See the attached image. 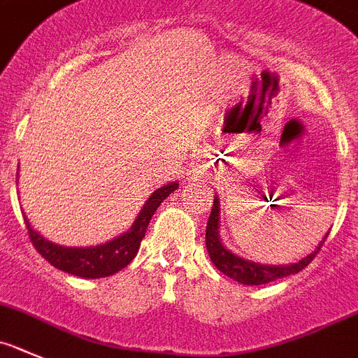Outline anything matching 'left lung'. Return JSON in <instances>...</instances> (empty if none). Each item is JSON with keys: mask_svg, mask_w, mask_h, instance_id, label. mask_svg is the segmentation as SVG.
<instances>
[{"mask_svg": "<svg viewBox=\"0 0 358 358\" xmlns=\"http://www.w3.org/2000/svg\"><path fill=\"white\" fill-rule=\"evenodd\" d=\"M328 234L324 235L323 241L317 244L310 255L301 259L296 264H289V266H264V264L251 262V260L243 259V257L235 255L221 243V235H219V199L217 196L214 198V205H212L210 217L207 223V235H205V243H207L208 257L223 275L230 276L235 282L244 283V285H262V283L275 282L278 278H285L289 275H296L301 269L308 266L314 260V257L320 253L321 246L327 241Z\"/></svg>", "mask_w": 358, "mask_h": 358, "instance_id": "8db88e82", "label": "left lung"}]
</instances>
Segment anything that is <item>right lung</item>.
I'll use <instances>...</instances> for the list:
<instances>
[{"label": "right lung", "instance_id": "add662e5", "mask_svg": "<svg viewBox=\"0 0 358 358\" xmlns=\"http://www.w3.org/2000/svg\"><path fill=\"white\" fill-rule=\"evenodd\" d=\"M178 189V182H171L167 185L157 189L150 198L146 199L144 207L141 208L139 215L130 227V230L123 235H117L115 239L105 244L91 248H66L48 241L46 237L35 231L28 219L27 223L28 235L35 250L57 269L69 275L80 276V278H105V276L115 275L127 267L135 259L141 248V241L146 235V228L151 221V215L155 214L160 203Z\"/></svg>", "mask_w": 358, "mask_h": 358}]
</instances>
